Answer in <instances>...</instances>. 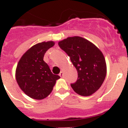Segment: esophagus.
Listing matches in <instances>:
<instances>
[{
	"label": "esophagus",
	"instance_id": "1",
	"mask_svg": "<svg viewBox=\"0 0 128 128\" xmlns=\"http://www.w3.org/2000/svg\"><path fill=\"white\" fill-rule=\"evenodd\" d=\"M63 74H63V72L61 71V72H60V74H59V75H60L61 77H63Z\"/></svg>",
	"mask_w": 128,
	"mask_h": 128
}]
</instances>
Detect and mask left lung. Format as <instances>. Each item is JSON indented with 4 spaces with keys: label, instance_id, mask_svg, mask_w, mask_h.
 Instances as JSON below:
<instances>
[{
    "label": "left lung",
    "instance_id": "obj_1",
    "mask_svg": "<svg viewBox=\"0 0 128 128\" xmlns=\"http://www.w3.org/2000/svg\"><path fill=\"white\" fill-rule=\"evenodd\" d=\"M58 44L76 68L78 79L70 84L72 88L82 96L92 95L101 87L106 76V62L102 52L91 42L80 36L68 37Z\"/></svg>",
    "mask_w": 128,
    "mask_h": 128
}]
</instances>
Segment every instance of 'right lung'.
Wrapping results in <instances>:
<instances>
[{"label":"right lung","mask_w":128,"mask_h":128,"mask_svg":"<svg viewBox=\"0 0 128 128\" xmlns=\"http://www.w3.org/2000/svg\"><path fill=\"white\" fill-rule=\"evenodd\" d=\"M54 44V42L48 41L34 45L23 55L17 65V82L25 94L32 99L40 100L49 96L60 78L52 72L44 61L45 53Z\"/></svg>","instance_id":"obj_1"}]
</instances>
